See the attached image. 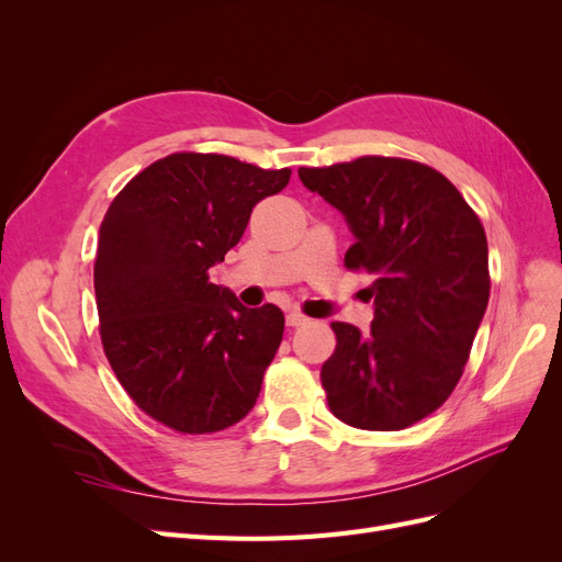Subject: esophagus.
<instances>
[{
	"label": "esophagus",
	"mask_w": 562,
	"mask_h": 562,
	"mask_svg": "<svg viewBox=\"0 0 562 562\" xmlns=\"http://www.w3.org/2000/svg\"><path fill=\"white\" fill-rule=\"evenodd\" d=\"M310 318L304 316L302 312H288V316H285V326L288 328H297V326H304V323H307Z\"/></svg>",
	"instance_id": "34e87169"
}]
</instances>
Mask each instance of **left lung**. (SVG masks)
<instances>
[{"label":"left lung","mask_w":562,"mask_h":562,"mask_svg":"<svg viewBox=\"0 0 562 562\" xmlns=\"http://www.w3.org/2000/svg\"><path fill=\"white\" fill-rule=\"evenodd\" d=\"M297 176L347 217L356 241L345 267L368 271L375 300L370 333L330 323L337 347L321 368L330 413L368 431L413 427L454 391L487 307L481 220L443 173L411 159L359 157Z\"/></svg>","instance_id":"1"}]
</instances>
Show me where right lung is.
Segmentation results:
<instances>
[{"label": "right lung", "mask_w": 562, "mask_h": 562, "mask_svg": "<svg viewBox=\"0 0 562 562\" xmlns=\"http://www.w3.org/2000/svg\"><path fill=\"white\" fill-rule=\"evenodd\" d=\"M291 168L176 151L128 180L103 217L93 265L100 339L145 415L178 434L244 419L283 337L274 304L248 310L209 269Z\"/></svg>", "instance_id": "obj_1"}]
</instances>
